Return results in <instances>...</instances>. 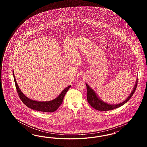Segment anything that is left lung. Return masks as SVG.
<instances>
[{"label":"left lung","mask_w":147,"mask_h":147,"mask_svg":"<svg viewBox=\"0 0 147 147\" xmlns=\"http://www.w3.org/2000/svg\"><path fill=\"white\" fill-rule=\"evenodd\" d=\"M138 80L136 81V84L134 86L133 90L128 96V98H127L123 102L117 105L108 104L107 103L104 102L103 101L100 100L99 98H98L96 94L94 92L93 90L87 84H86L87 86V98L88 102L89 103V105L94 109L100 111H111V110L116 109L119 107H121V106L123 105L125 103L127 102L130 99V98H131V96L133 95L134 93H135V91L137 87Z\"/></svg>","instance_id":"1"}]
</instances>
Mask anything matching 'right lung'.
Returning <instances> with one entry per match:
<instances>
[{"label":"right lung","mask_w":147,"mask_h":147,"mask_svg":"<svg viewBox=\"0 0 147 147\" xmlns=\"http://www.w3.org/2000/svg\"><path fill=\"white\" fill-rule=\"evenodd\" d=\"M13 74L15 85H16L17 91L18 92L19 97L21 99L22 102L24 103L27 107L37 111H44V112H49V113H51V112L52 113L53 111H55L61 105L65 94L68 91V90L71 87V86H69L65 89H63V90L57 98L52 101H46V102L36 101L31 100L29 98H27L26 96H25L24 94L22 93L20 89H19L18 84L16 82L15 76H14L13 71Z\"/></svg>","instance_id":"add662e5"}]
</instances>
